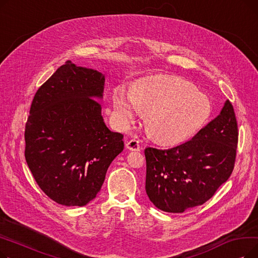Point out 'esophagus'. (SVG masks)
I'll list each match as a JSON object with an SVG mask.
<instances>
[{"label":"esophagus","mask_w":258,"mask_h":258,"mask_svg":"<svg viewBox=\"0 0 258 258\" xmlns=\"http://www.w3.org/2000/svg\"><path fill=\"white\" fill-rule=\"evenodd\" d=\"M125 146H126L127 150H130V151H139L140 150L139 142L137 140H135V139H131V140L126 141Z\"/></svg>","instance_id":"obj_1"}]
</instances>
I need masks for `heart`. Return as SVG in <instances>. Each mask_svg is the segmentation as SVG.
Here are the masks:
<instances>
[{
	"mask_svg": "<svg viewBox=\"0 0 258 258\" xmlns=\"http://www.w3.org/2000/svg\"><path fill=\"white\" fill-rule=\"evenodd\" d=\"M113 108L121 125H127L141 112L146 113L148 134L165 144L192 138L212 114V103L206 94L183 78L166 75L142 78L132 86L131 92L116 88Z\"/></svg>",
	"mask_w": 258,
	"mask_h": 258,
	"instance_id": "obj_1",
	"label": "heart"
}]
</instances>
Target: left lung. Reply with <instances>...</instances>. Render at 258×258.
<instances>
[{"label": "left lung", "mask_w": 258, "mask_h": 258, "mask_svg": "<svg viewBox=\"0 0 258 258\" xmlns=\"http://www.w3.org/2000/svg\"><path fill=\"white\" fill-rule=\"evenodd\" d=\"M237 140L233 106L226 100L220 115L191 140L166 150L146 147L145 190L151 202L171 213L204 204L231 175Z\"/></svg>", "instance_id": "obj_1"}]
</instances>
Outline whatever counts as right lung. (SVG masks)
I'll return each instance as SVG.
<instances>
[{
	"label": "right lung",
	"instance_id": "add662e5",
	"mask_svg": "<svg viewBox=\"0 0 258 258\" xmlns=\"http://www.w3.org/2000/svg\"><path fill=\"white\" fill-rule=\"evenodd\" d=\"M104 75L67 61L40 87L25 127V158L39 188L64 206L96 198L113 160L124 148L97 100Z\"/></svg>",
	"mask_w": 258,
	"mask_h": 258
}]
</instances>
